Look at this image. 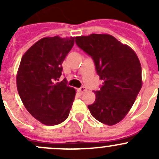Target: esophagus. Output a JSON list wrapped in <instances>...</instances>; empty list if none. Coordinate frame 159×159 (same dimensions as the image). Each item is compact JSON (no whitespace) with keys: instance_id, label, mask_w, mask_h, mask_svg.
<instances>
[{"instance_id":"1","label":"esophagus","mask_w":159,"mask_h":159,"mask_svg":"<svg viewBox=\"0 0 159 159\" xmlns=\"http://www.w3.org/2000/svg\"><path fill=\"white\" fill-rule=\"evenodd\" d=\"M78 91H79L80 93H83V92H84V91H86V88L85 87H81V88H80V89H78Z\"/></svg>"}]
</instances>
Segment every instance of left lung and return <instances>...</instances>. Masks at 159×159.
Segmentation results:
<instances>
[{
    "mask_svg": "<svg viewBox=\"0 0 159 159\" xmlns=\"http://www.w3.org/2000/svg\"><path fill=\"white\" fill-rule=\"evenodd\" d=\"M77 45L91 56L103 81L96 99L88 105L91 115L103 124L121 121L142 89V67L135 52L110 34L76 37Z\"/></svg>",
    "mask_w": 159,
    "mask_h": 159,
    "instance_id": "obj_1",
    "label": "left lung"
}]
</instances>
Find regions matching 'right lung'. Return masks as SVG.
<instances>
[{"mask_svg":"<svg viewBox=\"0 0 159 159\" xmlns=\"http://www.w3.org/2000/svg\"><path fill=\"white\" fill-rule=\"evenodd\" d=\"M75 44V38H44L25 52L17 75V88L30 115L46 125L63 122L69 115L75 89L59 81L62 63Z\"/></svg>","mask_w":159,"mask_h":159,"instance_id":"1","label":"right lung"}]
</instances>
